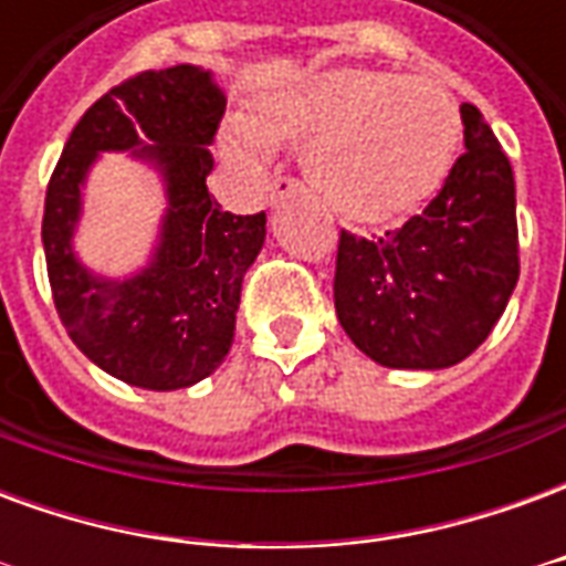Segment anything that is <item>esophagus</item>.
<instances>
[{
  "mask_svg": "<svg viewBox=\"0 0 566 566\" xmlns=\"http://www.w3.org/2000/svg\"><path fill=\"white\" fill-rule=\"evenodd\" d=\"M294 193H303V185L291 178V175H284V178H275V185H272V193H270V202L272 206H282L284 199L294 197Z\"/></svg>",
  "mask_w": 566,
  "mask_h": 566,
  "instance_id": "34e87169",
  "label": "esophagus"
}]
</instances>
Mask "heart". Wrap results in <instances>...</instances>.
Instances as JSON below:
<instances>
[{
  "mask_svg": "<svg viewBox=\"0 0 566 566\" xmlns=\"http://www.w3.org/2000/svg\"><path fill=\"white\" fill-rule=\"evenodd\" d=\"M461 112L446 87L376 69H333L260 99L221 129V157L263 169L279 142L308 145V178L352 221H385L446 185L461 148Z\"/></svg>",
  "mask_w": 566,
  "mask_h": 566,
  "instance_id": "heart-1",
  "label": "heart"
}]
</instances>
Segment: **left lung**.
I'll return each mask as SVG.
<instances>
[{"label":"left lung","mask_w":566,"mask_h":566,"mask_svg":"<svg viewBox=\"0 0 566 566\" xmlns=\"http://www.w3.org/2000/svg\"><path fill=\"white\" fill-rule=\"evenodd\" d=\"M427 209L379 239L339 235L333 300L348 339L391 369H446L485 343L518 282L515 178L482 112Z\"/></svg>","instance_id":"left-lung-1"}]
</instances>
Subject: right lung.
Wrapping results in <instances>:
<instances>
[{"label":"right lung","instance_id":"1","mask_svg":"<svg viewBox=\"0 0 566 566\" xmlns=\"http://www.w3.org/2000/svg\"><path fill=\"white\" fill-rule=\"evenodd\" d=\"M223 108L209 69L139 72L84 112L48 185L42 242L60 321L96 367L136 388L178 391L221 367L242 279L266 239L263 211L230 214L206 187ZM105 149L148 161L167 193L149 266L127 280L96 276L71 245L83 181Z\"/></svg>","mask_w":566,"mask_h":566}]
</instances>
